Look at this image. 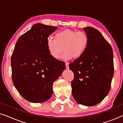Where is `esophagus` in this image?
<instances>
[{"instance_id": "esophagus-1", "label": "esophagus", "mask_w": 123, "mask_h": 123, "mask_svg": "<svg viewBox=\"0 0 123 123\" xmlns=\"http://www.w3.org/2000/svg\"><path fill=\"white\" fill-rule=\"evenodd\" d=\"M65 66H66V68H69V63L68 62H65Z\"/></svg>"}]
</instances>
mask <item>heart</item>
Instances as JSON below:
<instances>
[{
  "label": "heart",
  "mask_w": 123,
  "mask_h": 123,
  "mask_svg": "<svg viewBox=\"0 0 123 123\" xmlns=\"http://www.w3.org/2000/svg\"><path fill=\"white\" fill-rule=\"evenodd\" d=\"M88 44L89 37L85 32L71 30L58 32L54 38L49 36L46 39L49 53L54 59L60 58L63 50L65 59L80 58L85 53Z\"/></svg>",
  "instance_id": "1"
}]
</instances>
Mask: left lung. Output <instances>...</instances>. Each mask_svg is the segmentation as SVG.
I'll return each mask as SVG.
<instances>
[{
    "label": "left lung",
    "instance_id": "1",
    "mask_svg": "<svg viewBox=\"0 0 123 123\" xmlns=\"http://www.w3.org/2000/svg\"><path fill=\"white\" fill-rule=\"evenodd\" d=\"M84 30L89 37L88 48L69 67L74 73L71 83L74 98L90 106L101 102L110 91L114 69L113 51L98 30L92 27Z\"/></svg>",
    "mask_w": 123,
    "mask_h": 123
}]
</instances>
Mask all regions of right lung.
Masks as SVG:
<instances>
[{
  "label": "right lung",
  "instance_id": "obj_1",
  "mask_svg": "<svg viewBox=\"0 0 123 123\" xmlns=\"http://www.w3.org/2000/svg\"><path fill=\"white\" fill-rule=\"evenodd\" d=\"M57 27L37 23L17 41L11 57L14 87L25 99L43 102L53 94V83L65 69V63L50 56L46 39Z\"/></svg>",
  "mask_w": 123,
  "mask_h": 123
}]
</instances>
